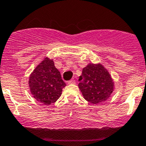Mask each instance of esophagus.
Returning <instances> with one entry per match:
<instances>
[{
	"label": "esophagus",
	"mask_w": 146,
	"mask_h": 146,
	"mask_svg": "<svg viewBox=\"0 0 146 146\" xmlns=\"http://www.w3.org/2000/svg\"><path fill=\"white\" fill-rule=\"evenodd\" d=\"M75 83H76V82H75L74 80H70L67 82V84H75Z\"/></svg>",
	"instance_id": "esophagus-1"
}]
</instances>
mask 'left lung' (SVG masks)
I'll use <instances>...</instances> for the list:
<instances>
[{"instance_id": "8db88e82", "label": "left lung", "mask_w": 146, "mask_h": 146, "mask_svg": "<svg viewBox=\"0 0 146 146\" xmlns=\"http://www.w3.org/2000/svg\"><path fill=\"white\" fill-rule=\"evenodd\" d=\"M79 82L78 86L84 98L93 104L106 102L114 89L111 76L100 63H89L84 67Z\"/></svg>"}]
</instances>
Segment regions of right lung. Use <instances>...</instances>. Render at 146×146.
Listing matches in <instances>:
<instances>
[{
  "mask_svg": "<svg viewBox=\"0 0 146 146\" xmlns=\"http://www.w3.org/2000/svg\"><path fill=\"white\" fill-rule=\"evenodd\" d=\"M28 84L33 97L44 105L57 102L66 86L53 60L47 57L37 64L31 73Z\"/></svg>",
  "mask_w": 146,
  "mask_h": 146,
  "instance_id": "obj_1",
  "label": "right lung"
}]
</instances>
